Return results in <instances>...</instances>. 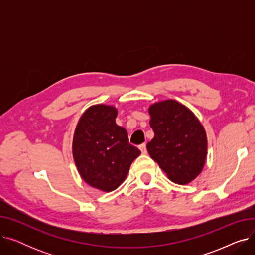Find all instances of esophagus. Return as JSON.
I'll return each mask as SVG.
<instances>
[{
	"label": "esophagus",
	"mask_w": 255,
	"mask_h": 255,
	"mask_svg": "<svg viewBox=\"0 0 255 255\" xmlns=\"http://www.w3.org/2000/svg\"><path fill=\"white\" fill-rule=\"evenodd\" d=\"M139 149H140V151H141V154H146V146H145V143H141L140 145H139Z\"/></svg>",
	"instance_id": "esophagus-1"
}]
</instances>
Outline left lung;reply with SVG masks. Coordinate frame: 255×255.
I'll return each instance as SVG.
<instances>
[{"instance_id": "obj_1", "label": "left lung", "mask_w": 255, "mask_h": 255, "mask_svg": "<svg viewBox=\"0 0 255 255\" xmlns=\"http://www.w3.org/2000/svg\"><path fill=\"white\" fill-rule=\"evenodd\" d=\"M150 126L154 138L146 144L150 156L173 183L194 180L206 162L207 135L194 114L176 100L153 104Z\"/></svg>"}]
</instances>
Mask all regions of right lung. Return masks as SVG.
<instances>
[{"instance_id":"obj_1","label":"right lung","mask_w":255,"mask_h":255,"mask_svg":"<svg viewBox=\"0 0 255 255\" xmlns=\"http://www.w3.org/2000/svg\"><path fill=\"white\" fill-rule=\"evenodd\" d=\"M117 110L91 106L75 129L72 152L76 167L90 186L110 192L122 184L140 151L129 143L127 131L116 124Z\"/></svg>"}]
</instances>
